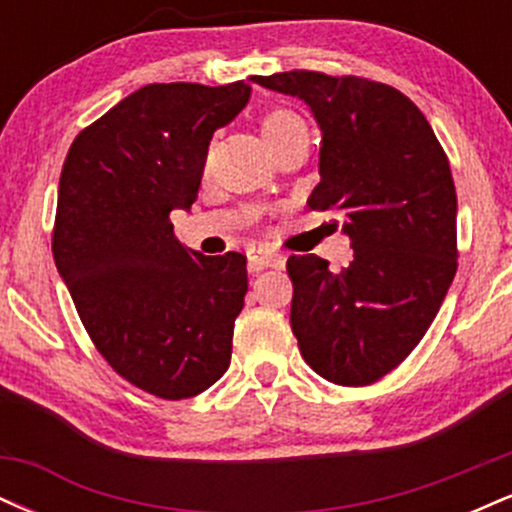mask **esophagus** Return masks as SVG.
<instances>
[{"mask_svg": "<svg viewBox=\"0 0 512 512\" xmlns=\"http://www.w3.org/2000/svg\"><path fill=\"white\" fill-rule=\"evenodd\" d=\"M286 264V257L281 255H274V252H267V250H255L250 255V272H262V269H284Z\"/></svg>", "mask_w": 512, "mask_h": 512, "instance_id": "esophagus-1", "label": "esophagus"}]
</instances>
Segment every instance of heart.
<instances>
[{"mask_svg":"<svg viewBox=\"0 0 512 512\" xmlns=\"http://www.w3.org/2000/svg\"><path fill=\"white\" fill-rule=\"evenodd\" d=\"M260 132H262L264 144H267L269 151L274 154L281 144L289 142V139L296 137L298 132H308V129H305V122L293 113V110L272 108L262 115Z\"/></svg>","mask_w":512,"mask_h":512,"instance_id":"heart-1","label":"heart"}]
</instances>
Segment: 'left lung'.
Listing matches in <instances>:
<instances>
[{
  "label": "left lung",
  "mask_w": 512,
  "mask_h": 512,
  "mask_svg": "<svg viewBox=\"0 0 512 512\" xmlns=\"http://www.w3.org/2000/svg\"><path fill=\"white\" fill-rule=\"evenodd\" d=\"M255 84L301 98L322 132L313 209L342 211L354 248L334 272L289 257L291 330L317 375L370 385L421 342L457 269V195L431 125L397 88L358 76L284 72Z\"/></svg>",
  "instance_id": "left-lung-1"
}]
</instances>
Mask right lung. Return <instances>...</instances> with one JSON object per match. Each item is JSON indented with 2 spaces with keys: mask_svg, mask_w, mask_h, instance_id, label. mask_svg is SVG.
I'll return each instance as SVG.
<instances>
[{
  "mask_svg": "<svg viewBox=\"0 0 512 512\" xmlns=\"http://www.w3.org/2000/svg\"><path fill=\"white\" fill-rule=\"evenodd\" d=\"M250 93L243 81L149 84L86 127L64 161L57 272L105 361L161 399L199 395L231 363L245 257L185 248L170 211H190L211 137Z\"/></svg>",
  "mask_w": 512,
  "mask_h": 512,
  "instance_id": "add662e5",
  "label": "right lung"
}]
</instances>
